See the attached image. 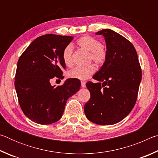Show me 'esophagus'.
<instances>
[{
	"instance_id": "34e87169",
	"label": "esophagus",
	"mask_w": 158,
	"mask_h": 158,
	"mask_svg": "<svg viewBox=\"0 0 158 158\" xmlns=\"http://www.w3.org/2000/svg\"><path fill=\"white\" fill-rule=\"evenodd\" d=\"M81 85L82 88H85V82L84 81H81Z\"/></svg>"
}]
</instances>
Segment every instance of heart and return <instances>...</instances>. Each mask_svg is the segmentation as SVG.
Instances as JSON below:
<instances>
[{
	"label": "heart",
	"instance_id": "heart-1",
	"mask_svg": "<svg viewBox=\"0 0 158 158\" xmlns=\"http://www.w3.org/2000/svg\"><path fill=\"white\" fill-rule=\"evenodd\" d=\"M77 44L83 49L89 52L90 60H93L98 65H102L106 61L107 52L98 40L88 35L83 36L77 40ZM73 47L71 44L67 45L64 48L62 53V59L66 66L73 65ZM95 70L96 68L93 64H89L85 66H78L69 72L68 77L69 78L85 80L89 78Z\"/></svg>",
	"mask_w": 158,
	"mask_h": 158
}]
</instances>
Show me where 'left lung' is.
I'll return each mask as SVG.
<instances>
[{"instance_id":"8db88e82","label":"left lung","mask_w":158,"mask_h":158,"mask_svg":"<svg viewBox=\"0 0 158 158\" xmlns=\"http://www.w3.org/2000/svg\"><path fill=\"white\" fill-rule=\"evenodd\" d=\"M105 37L107 58L86 87L90 100L84 105L87 118L98 125H113L132 111L137 99L141 69L132 44L121 35L103 29L95 33Z\"/></svg>"}]
</instances>
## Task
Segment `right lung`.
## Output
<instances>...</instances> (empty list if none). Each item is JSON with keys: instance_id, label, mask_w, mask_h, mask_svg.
Wrapping results in <instances>:
<instances>
[{"instance_id": "obj_1", "label": "right lung", "mask_w": 158, "mask_h": 158, "mask_svg": "<svg viewBox=\"0 0 158 158\" xmlns=\"http://www.w3.org/2000/svg\"><path fill=\"white\" fill-rule=\"evenodd\" d=\"M73 37L53 34L40 36L19 58L15 86L21 109L32 121L52 124L62 117L66 102L78 91L81 82L68 79L62 85H51L53 77L63 79L65 65L62 53Z\"/></svg>"}]
</instances>
